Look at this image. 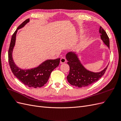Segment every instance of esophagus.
Returning a JSON list of instances; mask_svg holds the SVG:
<instances>
[{"mask_svg": "<svg viewBox=\"0 0 121 121\" xmlns=\"http://www.w3.org/2000/svg\"><path fill=\"white\" fill-rule=\"evenodd\" d=\"M66 62V59H65V58H61V59H60V63L61 64H62V63H64Z\"/></svg>", "mask_w": 121, "mask_h": 121, "instance_id": "1", "label": "esophagus"}]
</instances>
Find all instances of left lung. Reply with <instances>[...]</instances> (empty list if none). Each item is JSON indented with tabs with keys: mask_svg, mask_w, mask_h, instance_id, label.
<instances>
[{
	"mask_svg": "<svg viewBox=\"0 0 121 121\" xmlns=\"http://www.w3.org/2000/svg\"><path fill=\"white\" fill-rule=\"evenodd\" d=\"M99 33L103 43L109 48V37L101 27H100ZM66 58L70 67L69 73L67 76V81L71 85L78 88L87 87L97 82L104 74L108 68L107 66L103 70L99 72L89 71L81 64L78 55L72 52L66 54Z\"/></svg>",
	"mask_w": 121,
	"mask_h": 121,
	"instance_id": "8db88e82",
	"label": "left lung"
}]
</instances>
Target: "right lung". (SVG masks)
I'll use <instances>...</instances> for the list:
<instances>
[{
    "label": "right lung",
    "instance_id": "right-lung-1",
    "mask_svg": "<svg viewBox=\"0 0 121 121\" xmlns=\"http://www.w3.org/2000/svg\"><path fill=\"white\" fill-rule=\"evenodd\" d=\"M29 22V19L26 20L17 28L13 34L8 52L9 62L13 74L20 82L29 87L36 88L43 87L47 83L52 71L59 66L60 59L47 60L38 67L31 69L23 70L16 66L12 57L13 50L15 44L16 34L18 29L22 28Z\"/></svg>",
    "mask_w": 121,
    "mask_h": 121
}]
</instances>
